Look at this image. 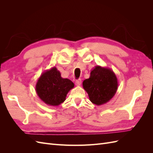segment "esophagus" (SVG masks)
<instances>
[{
	"label": "esophagus",
	"instance_id": "34e87169",
	"mask_svg": "<svg viewBox=\"0 0 153 153\" xmlns=\"http://www.w3.org/2000/svg\"><path fill=\"white\" fill-rule=\"evenodd\" d=\"M81 83H82V80H81V79H78V80H76V81H75V84L76 85H78V86H79V85H81Z\"/></svg>",
	"mask_w": 153,
	"mask_h": 153
}]
</instances>
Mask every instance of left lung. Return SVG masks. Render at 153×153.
<instances>
[{"instance_id":"1","label":"left lung","mask_w":153,"mask_h":153,"mask_svg":"<svg viewBox=\"0 0 153 153\" xmlns=\"http://www.w3.org/2000/svg\"><path fill=\"white\" fill-rule=\"evenodd\" d=\"M82 85L91 102L100 106L108 102L114 96L118 81L112 69L96 66L91 70L89 78L84 80Z\"/></svg>"}]
</instances>
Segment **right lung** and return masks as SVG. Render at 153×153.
I'll return each mask as SVG.
<instances>
[{"mask_svg": "<svg viewBox=\"0 0 153 153\" xmlns=\"http://www.w3.org/2000/svg\"><path fill=\"white\" fill-rule=\"evenodd\" d=\"M74 86L72 81L61 77L54 66L41 74L36 82V92L45 104L57 106L66 100L68 92Z\"/></svg>", "mask_w": 153, "mask_h": 153, "instance_id": "obj_1", "label": "right lung"}]
</instances>
